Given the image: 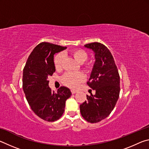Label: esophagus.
<instances>
[{"label":"esophagus","instance_id":"obj_1","mask_svg":"<svg viewBox=\"0 0 149 149\" xmlns=\"http://www.w3.org/2000/svg\"><path fill=\"white\" fill-rule=\"evenodd\" d=\"M71 92H72V94H75V93H76L77 92V91H76V90H72Z\"/></svg>","mask_w":149,"mask_h":149}]
</instances>
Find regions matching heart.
I'll return each mask as SVG.
<instances>
[{
  "label": "heart",
  "instance_id": "b5f03b06",
  "mask_svg": "<svg viewBox=\"0 0 149 149\" xmlns=\"http://www.w3.org/2000/svg\"><path fill=\"white\" fill-rule=\"evenodd\" d=\"M71 56L79 63L83 64L88 58V54L85 50L79 49H76L72 50L70 52ZM63 60H64V55L62 53H58L54 57V63L55 68L59 70L62 66ZM84 69L86 72H90L91 70V65L90 64H84L83 65ZM85 79L84 75L81 72H71L67 73L64 74L62 77V83L65 86L68 87L72 89L77 87L78 85L84 81Z\"/></svg>",
  "mask_w": 149,
  "mask_h": 149
}]
</instances>
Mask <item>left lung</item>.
<instances>
[{
    "mask_svg": "<svg viewBox=\"0 0 149 149\" xmlns=\"http://www.w3.org/2000/svg\"><path fill=\"white\" fill-rule=\"evenodd\" d=\"M95 53V62L87 85L95 95H87L79 106L82 117L90 123L105 119L114 109L120 95V75L114 58L108 48L100 42L86 44Z\"/></svg>",
    "mask_w": 149,
    "mask_h": 149,
    "instance_id": "1",
    "label": "left lung"
}]
</instances>
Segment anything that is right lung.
Listing matches in <instances>:
<instances>
[{
	"instance_id": "add662e5",
	"label": "right lung",
	"mask_w": 149,
	"mask_h": 149,
	"mask_svg": "<svg viewBox=\"0 0 149 149\" xmlns=\"http://www.w3.org/2000/svg\"><path fill=\"white\" fill-rule=\"evenodd\" d=\"M65 47L42 42L37 45L28 57L23 72V89L31 110L47 122H54L64 112L66 100L72 93L60 87L54 93L49 86L48 77L55 72L54 54Z\"/></svg>"
}]
</instances>
